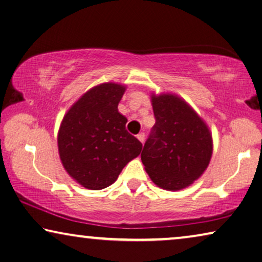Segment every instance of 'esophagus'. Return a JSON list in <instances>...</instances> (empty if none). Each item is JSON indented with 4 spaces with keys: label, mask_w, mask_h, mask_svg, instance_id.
<instances>
[{
    "label": "esophagus",
    "mask_w": 262,
    "mask_h": 262,
    "mask_svg": "<svg viewBox=\"0 0 262 262\" xmlns=\"http://www.w3.org/2000/svg\"><path fill=\"white\" fill-rule=\"evenodd\" d=\"M137 138L139 139V141L141 144H144V141H145V135L143 134V132H140V134H138V136H137Z\"/></svg>",
    "instance_id": "34e87169"
}]
</instances>
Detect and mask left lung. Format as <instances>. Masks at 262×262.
Here are the masks:
<instances>
[{
    "instance_id": "1",
    "label": "left lung",
    "mask_w": 262,
    "mask_h": 262,
    "mask_svg": "<svg viewBox=\"0 0 262 262\" xmlns=\"http://www.w3.org/2000/svg\"><path fill=\"white\" fill-rule=\"evenodd\" d=\"M156 124L141 161L154 184L177 191L189 187L208 168L213 143L207 123L177 94H151Z\"/></svg>"
}]
</instances>
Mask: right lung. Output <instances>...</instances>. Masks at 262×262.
Segmentation results:
<instances>
[{
    "instance_id": "1",
    "label": "right lung",
    "mask_w": 262,
    "mask_h": 262,
    "mask_svg": "<svg viewBox=\"0 0 262 262\" xmlns=\"http://www.w3.org/2000/svg\"><path fill=\"white\" fill-rule=\"evenodd\" d=\"M126 85L104 82L89 89L63 116L58 151L67 174L81 186L101 190L117 180L143 145L125 128L118 111Z\"/></svg>"
}]
</instances>
